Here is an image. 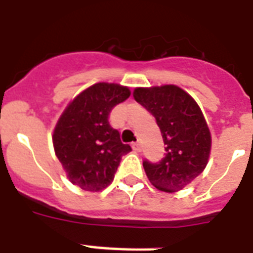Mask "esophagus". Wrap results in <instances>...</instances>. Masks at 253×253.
<instances>
[{
  "mask_svg": "<svg viewBox=\"0 0 253 253\" xmlns=\"http://www.w3.org/2000/svg\"><path fill=\"white\" fill-rule=\"evenodd\" d=\"M131 146H132V150H134L135 152H140V151H142V144H140V143L135 142L132 143Z\"/></svg>",
  "mask_w": 253,
  "mask_h": 253,
  "instance_id": "obj_1",
  "label": "esophagus"
}]
</instances>
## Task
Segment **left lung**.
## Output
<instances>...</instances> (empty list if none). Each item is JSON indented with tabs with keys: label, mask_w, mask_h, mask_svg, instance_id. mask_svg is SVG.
Returning a JSON list of instances; mask_svg holds the SVG:
<instances>
[{
	"label": "left lung",
	"mask_w": 253,
	"mask_h": 253,
	"mask_svg": "<svg viewBox=\"0 0 253 253\" xmlns=\"http://www.w3.org/2000/svg\"><path fill=\"white\" fill-rule=\"evenodd\" d=\"M134 98L154 115L166 144L160 162H143L148 180L163 192L181 190L204 172L211 148L200 106L176 85L136 87Z\"/></svg>",
	"instance_id": "obj_1"
}]
</instances>
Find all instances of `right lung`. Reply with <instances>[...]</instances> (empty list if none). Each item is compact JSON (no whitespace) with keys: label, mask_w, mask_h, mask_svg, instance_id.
<instances>
[{"label":"right lung","mask_w":253,"mask_h":253,"mask_svg":"<svg viewBox=\"0 0 253 253\" xmlns=\"http://www.w3.org/2000/svg\"><path fill=\"white\" fill-rule=\"evenodd\" d=\"M131 91L118 84L98 83L69 103L53 130V148L72 184L86 192H99L114 180L123 155L131 147L121 142L109 123L115 105Z\"/></svg>","instance_id":"add662e5"}]
</instances>
